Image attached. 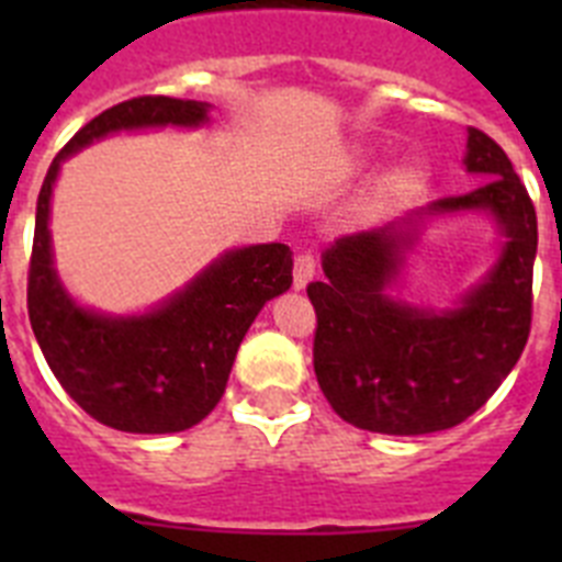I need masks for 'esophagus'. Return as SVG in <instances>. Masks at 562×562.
I'll list each match as a JSON object with an SVG mask.
<instances>
[{"label":"esophagus","instance_id":"34e87169","mask_svg":"<svg viewBox=\"0 0 562 562\" xmlns=\"http://www.w3.org/2000/svg\"><path fill=\"white\" fill-rule=\"evenodd\" d=\"M315 272H317V261H315V256H312V252H301V256H295L292 286H295V290H304L312 278H315Z\"/></svg>","mask_w":562,"mask_h":562}]
</instances>
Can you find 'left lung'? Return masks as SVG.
Instances as JSON below:
<instances>
[{"instance_id": "1", "label": "left lung", "mask_w": 562, "mask_h": 562, "mask_svg": "<svg viewBox=\"0 0 562 562\" xmlns=\"http://www.w3.org/2000/svg\"><path fill=\"white\" fill-rule=\"evenodd\" d=\"M467 171L486 182L436 200L425 213L490 211L506 247L484 284L453 312L385 295L414 241L411 222L337 238L324 252V281L306 286L315 306L317 385L340 419L389 436L461 425L498 391L532 331L538 216L504 148L470 128Z\"/></svg>"}]
</instances>
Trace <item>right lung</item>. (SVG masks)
Returning a JSON list of instances; mask_svg holds the SVG:
<instances>
[{"mask_svg":"<svg viewBox=\"0 0 562 562\" xmlns=\"http://www.w3.org/2000/svg\"><path fill=\"white\" fill-rule=\"evenodd\" d=\"M205 103L140 95L106 109L56 154L38 191L27 315L49 371L92 419L126 434H177L205 419L227 389L236 351L270 297L292 284V250H233L186 292L143 317H103L69 301L49 256V193L61 160L117 128L200 126Z\"/></svg>","mask_w":562,"mask_h":562,"instance_id":"obj_1","label":"right lung"}]
</instances>
